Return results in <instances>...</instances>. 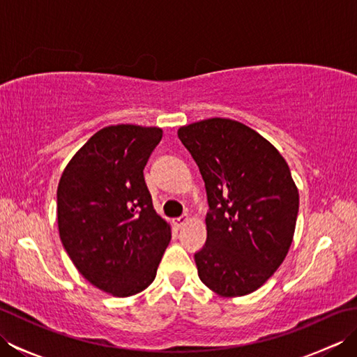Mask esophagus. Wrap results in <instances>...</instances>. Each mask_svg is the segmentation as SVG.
I'll return each instance as SVG.
<instances>
[{
	"instance_id": "obj_1",
	"label": "esophagus",
	"mask_w": 357,
	"mask_h": 357,
	"mask_svg": "<svg viewBox=\"0 0 357 357\" xmlns=\"http://www.w3.org/2000/svg\"><path fill=\"white\" fill-rule=\"evenodd\" d=\"M187 221H188V218H187V216H179V218L174 219V225H176L178 229H181V227H183Z\"/></svg>"
}]
</instances>
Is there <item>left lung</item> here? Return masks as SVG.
I'll list each match as a JSON object with an SVG mask.
<instances>
[{
	"label": "left lung",
	"instance_id": "left-lung-1",
	"mask_svg": "<svg viewBox=\"0 0 357 357\" xmlns=\"http://www.w3.org/2000/svg\"><path fill=\"white\" fill-rule=\"evenodd\" d=\"M178 136L206 183L207 241L195 253L198 276L225 298L253 293L291 245L299 193L282 155L244 124L210 118Z\"/></svg>",
	"mask_w": 357,
	"mask_h": 357
}]
</instances>
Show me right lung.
<instances>
[{"instance_id":"obj_1","label":"right lung","mask_w":357,"mask_h":357,"mask_svg":"<svg viewBox=\"0 0 357 357\" xmlns=\"http://www.w3.org/2000/svg\"><path fill=\"white\" fill-rule=\"evenodd\" d=\"M161 138L159 127H104L70 159L58 184V229L67 255L90 284L118 298L153 282L172 238L144 179Z\"/></svg>"}]
</instances>
